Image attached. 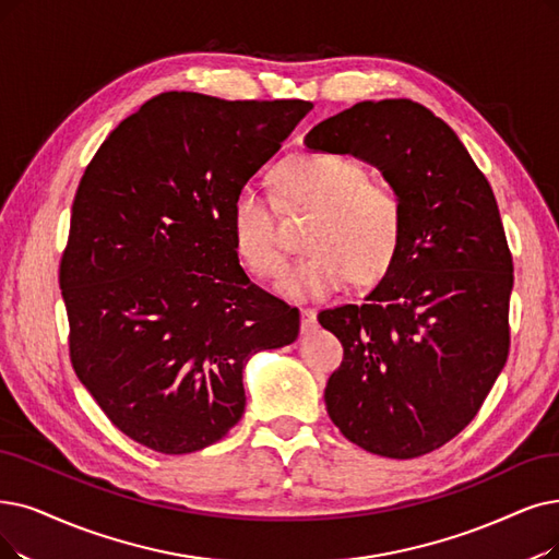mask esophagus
<instances>
[{
    "label": "esophagus",
    "mask_w": 559,
    "mask_h": 559,
    "mask_svg": "<svg viewBox=\"0 0 559 559\" xmlns=\"http://www.w3.org/2000/svg\"><path fill=\"white\" fill-rule=\"evenodd\" d=\"M300 319H302V332H311L317 328V309H300Z\"/></svg>",
    "instance_id": "esophagus-1"
}]
</instances>
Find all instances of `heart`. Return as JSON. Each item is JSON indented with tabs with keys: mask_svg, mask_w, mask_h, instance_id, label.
Returning <instances> with one entry per match:
<instances>
[{
	"mask_svg": "<svg viewBox=\"0 0 559 559\" xmlns=\"http://www.w3.org/2000/svg\"><path fill=\"white\" fill-rule=\"evenodd\" d=\"M277 188L288 209L314 211L305 236L309 254L286 267L277 294L288 300H321L353 282L371 286L392 267L404 211L390 186L371 183L367 169L344 155L305 153L277 171ZM234 252L248 273L273 277L284 252L273 204L254 186H242L229 211Z\"/></svg>",
	"mask_w": 559,
	"mask_h": 559,
	"instance_id": "obj_1",
	"label": "heart"
}]
</instances>
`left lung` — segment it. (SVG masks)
<instances>
[{"mask_svg":"<svg viewBox=\"0 0 559 559\" xmlns=\"http://www.w3.org/2000/svg\"><path fill=\"white\" fill-rule=\"evenodd\" d=\"M305 146L378 167L404 211L365 305L319 314L344 346L328 415L371 454H429L473 421L507 362L513 265L493 190L456 132L408 98L355 103Z\"/></svg>","mask_w":559,"mask_h":559,"instance_id":"1","label":"left lung"}]
</instances>
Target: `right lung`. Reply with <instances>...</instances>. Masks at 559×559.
I'll use <instances>...</instances> for the list:
<instances>
[{
  "instance_id": "right-lung-1",
  "label": "right lung",
  "mask_w": 559,
  "mask_h": 559,
  "mask_svg": "<svg viewBox=\"0 0 559 559\" xmlns=\"http://www.w3.org/2000/svg\"><path fill=\"white\" fill-rule=\"evenodd\" d=\"M311 107L160 94L82 176L59 271L71 362L109 421L153 452L225 438L245 413V362L298 340L300 311L245 275L229 211Z\"/></svg>"
}]
</instances>
